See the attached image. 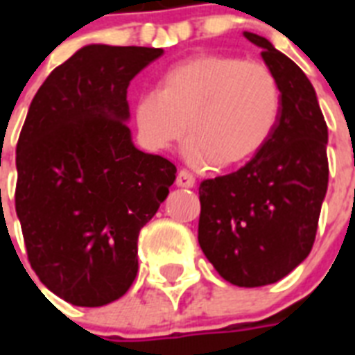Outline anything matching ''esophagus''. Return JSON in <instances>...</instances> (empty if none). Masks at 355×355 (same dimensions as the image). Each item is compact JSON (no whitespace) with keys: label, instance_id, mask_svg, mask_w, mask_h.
Returning a JSON list of instances; mask_svg holds the SVG:
<instances>
[{"label":"esophagus","instance_id":"esophagus-1","mask_svg":"<svg viewBox=\"0 0 355 355\" xmlns=\"http://www.w3.org/2000/svg\"><path fill=\"white\" fill-rule=\"evenodd\" d=\"M177 186L178 188H193L195 186V177L186 169H180L177 175Z\"/></svg>","mask_w":355,"mask_h":355}]
</instances>
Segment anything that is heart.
Listing matches in <instances>:
<instances>
[{
	"instance_id": "heart-1",
	"label": "heart",
	"mask_w": 355,
	"mask_h": 355,
	"mask_svg": "<svg viewBox=\"0 0 355 355\" xmlns=\"http://www.w3.org/2000/svg\"><path fill=\"white\" fill-rule=\"evenodd\" d=\"M282 114L275 71L258 60L199 53L162 73L158 90L139 94L134 121L153 149H169L188 127L193 164L234 167L263 149Z\"/></svg>"
}]
</instances>
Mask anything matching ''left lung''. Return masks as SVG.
Masks as SVG:
<instances>
[{
  "label": "left lung",
  "instance_id": "1",
  "mask_svg": "<svg viewBox=\"0 0 355 355\" xmlns=\"http://www.w3.org/2000/svg\"><path fill=\"white\" fill-rule=\"evenodd\" d=\"M282 90V114L265 147L236 173L202 180L199 245L216 270L239 287L275 284L311 252L328 189V127L309 79L263 36Z\"/></svg>",
  "mask_w": 355,
  "mask_h": 355
}]
</instances>
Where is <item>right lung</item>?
<instances>
[{"label": "right lung", "instance_id": "obj_1", "mask_svg": "<svg viewBox=\"0 0 355 355\" xmlns=\"http://www.w3.org/2000/svg\"><path fill=\"white\" fill-rule=\"evenodd\" d=\"M164 49L92 44L49 73L16 145V214L38 280L83 308L118 300L177 167L136 149L127 88ZM38 287V286H36Z\"/></svg>", "mask_w": 355, "mask_h": 355}]
</instances>
